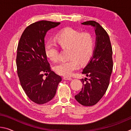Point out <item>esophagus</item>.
I'll list each match as a JSON object with an SVG mask.
<instances>
[{
    "label": "esophagus",
    "mask_w": 131,
    "mask_h": 131,
    "mask_svg": "<svg viewBox=\"0 0 131 131\" xmlns=\"http://www.w3.org/2000/svg\"><path fill=\"white\" fill-rule=\"evenodd\" d=\"M63 79L65 80H72V78H70V77L65 76V77H63Z\"/></svg>",
    "instance_id": "esophagus-1"
}]
</instances>
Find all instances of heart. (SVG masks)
Returning a JSON list of instances; mask_svg holds the SVG:
<instances>
[{"instance_id": "heart-1", "label": "heart", "mask_w": 131, "mask_h": 131, "mask_svg": "<svg viewBox=\"0 0 131 131\" xmlns=\"http://www.w3.org/2000/svg\"><path fill=\"white\" fill-rule=\"evenodd\" d=\"M56 40L62 48L70 49L68 61H61L56 64L54 70L58 74L69 76L82 64L89 61L94 51V41L93 36L89 32L82 33L80 31L68 27L60 32ZM45 53L53 61H57L59 51L55 43L49 42L45 47Z\"/></svg>"}]
</instances>
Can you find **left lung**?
Segmentation results:
<instances>
[{
  "instance_id": "obj_1",
  "label": "left lung",
  "mask_w": 131,
  "mask_h": 131,
  "mask_svg": "<svg viewBox=\"0 0 131 131\" xmlns=\"http://www.w3.org/2000/svg\"><path fill=\"white\" fill-rule=\"evenodd\" d=\"M81 24L93 27L96 37L92 57L82 72L89 79H81L83 86L74 98L84 106H92L102 98L109 86L113 68V50L108 35L98 23L88 21Z\"/></svg>"
}]
</instances>
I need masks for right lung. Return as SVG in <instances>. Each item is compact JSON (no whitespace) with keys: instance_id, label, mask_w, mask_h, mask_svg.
Returning <instances> with one entry per match:
<instances>
[{"instance_id":"add662e5","label":"right lung","mask_w":131,"mask_h":131,"mask_svg":"<svg viewBox=\"0 0 131 131\" xmlns=\"http://www.w3.org/2000/svg\"><path fill=\"white\" fill-rule=\"evenodd\" d=\"M61 24L39 21L25 29L18 42L16 58L21 86L31 100L42 104L51 100L61 77L52 71L45 51V37L51 28ZM46 74L45 79L43 76Z\"/></svg>"}]
</instances>
